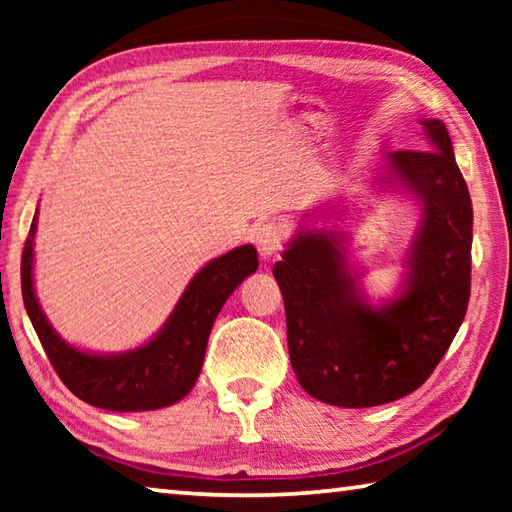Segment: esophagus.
Wrapping results in <instances>:
<instances>
[{
  "instance_id": "1",
  "label": "esophagus",
  "mask_w": 512,
  "mask_h": 512,
  "mask_svg": "<svg viewBox=\"0 0 512 512\" xmlns=\"http://www.w3.org/2000/svg\"><path fill=\"white\" fill-rule=\"evenodd\" d=\"M284 244H287V228L282 223L268 221L259 225L255 232V246L264 259L280 253Z\"/></svg>"
}]
</instances>
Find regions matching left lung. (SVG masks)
<instances>
[{
  "instance_id": "left-lung-1",
  "label": "left lung",
  "mask_w": 512,
  "mask_h": 512,
  "mask_svg": "<svg viewBox=\"0 0 512 512\" xmlns=\"http://www.w3.org/2000/svg\"><path fill=\"white\" fill-rule=\"evenodd\" d=\"M420 124L427 135L422 149L388 155L395 178L422 205L400 298L381 309L366 305L334 232H300L273 266L287 311L293 372L320 402L366 409L413 393L445 357L465 318L470 192L443 121Z\"/></svg>"
}]
</instances>
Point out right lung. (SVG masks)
<instances>
[{"mask_svg": "<svg viewBox=\"0 0 512 512\" xmlns=\"http://www.w3.org/2000/svg\"><path fill=\"white\" fill-rule=\"evenodd\" d=\"M38 212L22 250V298L51 366L79 400L106 411H153L176 404L192 391L203 368L212 325L223 302L250 273L257 250L239 246L194 275L160 334L121 354H88L72 348L51 329L33 291V237Z\"/></svg>", "mask_w": 512, "mask_h": 512, "instance_id": "right-lung-1", "label": "right lung"}]
</instances>
